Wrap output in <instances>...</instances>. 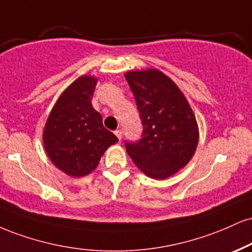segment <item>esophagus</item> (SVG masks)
<instances>
[{
	"label": "esophagus",
	"instance_id": "34e87169",
	"mask_svg": "<svg viewBox=\"0 0 252 252\" xmlns=\"http://www.w3.org/2000/svg\"><path fill=\"white\" fill-rule=\"evenodd\" d=\"M115 135H116V136H117V138L120 139V141H121V139H122V135H123L122 130H121V129H117V130H115Z\"/></svg>",
	"mask_w": 252,
	"mask_h": 252
}]
</instances>
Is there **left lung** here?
<instances>
[{
  "instance_id": "obj_1",
  "label": "left lung",
  "mask_w": 252,
  "mask_h": 252,
  "mask_svg": "<svg viewBox=\"0 0 252 252\" xmlns=\"http://www.w3.org/2000/svg\"><path fill=\"white\" fill-rule=\"evenodd\" d=\"M143 131L126 141V153L145 175L165 180L188 164L198 143V126L178 87L156 69L126 74Z\"/></svg>"
}]
</instances>
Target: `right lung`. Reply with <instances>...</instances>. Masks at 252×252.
I'll use <instances>...</instances> for the list:
<instances>
[{
	"mask_svg": "<svg viewBox=\"0 0 252 252\" xmlns=\"http://www.w3.org/2000/svg\"><path fill=\"white\" fill-rule=\"evenodd\" d=\"M96 78L81 76L57 99L43 131L45 151L60 170L72 177L90 174L104 151L118 142L93 108Z\"/></svg>",
	"mask_w": 252,
	"mask_h": 252,
	"instance_id": "right-lung-1",
	"label": "right lung"
}]
</instances>
